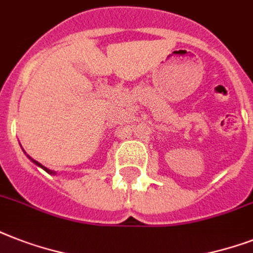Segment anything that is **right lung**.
Masks as SVG:
<instances>
[{
  "label": "right lung",
  "instance_id": "add662e5",
  "mask_svg": "<svg viewBox=\"0 0 253 253\" xmlns=\"http://www.w3.org/2000/svg\"><path fill=\"white\" fill-rule=\"evenodd\" d=\"M23 152H25V151H23ZM25 154H26V152H25ZM27 158H29L30 160H31V162H33L34 164H35V166H38V167H39V168H42V169H43V170H45V172H47V173H49V174H56V173L53 172V170H51V169H48V168H45L44 166H42L41 163H38L37 160H34L33 158H30L29 155H27Z\"/></svg>",
  "mask_w": 253,
  "mask_h": 253
}]
</instances>
